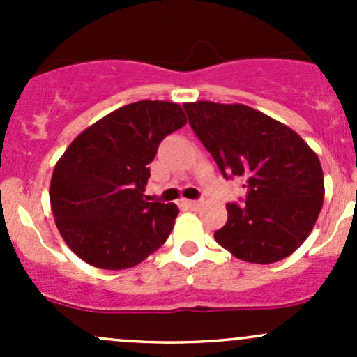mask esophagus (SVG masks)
I'll list each match as a JSON object with an SVG mask.
<instances>
[{
	"instance_id": "34e87169",
	"label": "esophagus",
	"mask_w": 357,
	"mask_h": 357,
	"mask_svg": "<svg viewBox=\"0 0 357 357\" xmlns=\"http://www.w3.org/2000/svg\"><path fill=\"white\" fill-rule=\"evenodd\" d=\"M185 205L190 208H199L202 205V200H185Z\"/></svg>"
}]
</instances>
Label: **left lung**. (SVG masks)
Here are the masks:
<instances>
[{"mask_svg": "<svg viewBox=\"0 0 357 357\" xmlns=\"http://www.w3.org/2000/svg\"><path fill=\"white\" fill-rule=\"evenodd\" d=\"M197 138L226 179L240 178L243 204L226 205L215 242L235 257L271 264L289 257L312 231L325 197L319 158L282 122L247 105L185 103Z\"/></svg>", "mask_w": 357, "mask_h": 357, "instance_id": "obj_1", "label": "left lung"}]
</instances>
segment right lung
<instances>
[{
  "label": "right lung",
  "mask_w": 357,
  "mask_h": 357,
  "mask_svg": "<svg viewBox=\"0 0 357 357\" xmlns=\"http://www.w3.org/2000/svg\"><path fill=\"white\" fill-rule=\"evenodd\" d=\"M186 124L178 103H129L82 131L56 162L50 202L60 235L100 269L139 264L171 235L179 208L143 195L158 145Z\"/></svg>",
  "instance_id": "add662e5"
}]
</instances>
